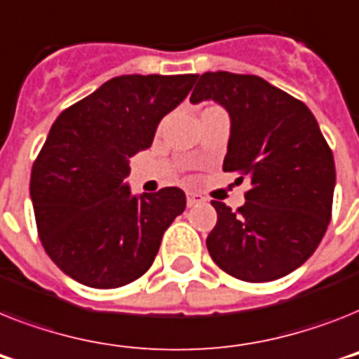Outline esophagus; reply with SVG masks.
I'll list each match as a JSON object with an SVG mask.
<instances>
[{
    "label": "esophagus",
    "instance_id": "obj_1",
    "mask_svg": "<svg viewBox=\"0 0 359 359\" xmlns=\"http://www.w3.org/2000/svg\"><path fill=\"white\" fill-rule=\"evenodd\" d=\"M186 203H188V206L191 208V206H197V205H201V203H205V197L199 194H188V197H186Z\"/></svg>",
    "mask_w": 359,
    "mask_h": 359
}]
</instances>
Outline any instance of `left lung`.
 Instances as JSON below:
<instances>
[{
  "label": "left lung",
  "instance_id": "8db88e82",
  "mask_svg": "<svg viewBox=\"0 0 359 359\" xmlns=\"http://www.w3.org/2000/svg\"><path fill=\"white\" fill-rule=\"evenodd\" d=\"M214 99L230 116L223 171L249 179L245 205L212 201V260L245 282H271L301 267L321 243L336 188L334 154L302 101L256 75L206 72L189 97Z\"/></svg>",
  "mask_w": 359,
  "mask_h": 359
}]
</instances>
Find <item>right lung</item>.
I'll list each match as a JSON object with an SVG mask.
<instances>
[{"label": "right lung", "mask_w": 359, "mask_h": 359, "mask_svg": "<svg viewBox=\"0 0 359 359\" xmlns=\"http://www.w3.org/2000/svg\"><path fill=\"white\" fill-rule=\"evenodd\" d=\"M197 75H121L64 110L31 171L36 229L49 258L97 290L130 284L154 262L165 229L186 208L180 188L136 197L130 156L151 147L160 119Z\"/></svg>", "instance_id": "add662e5"}]
</instances>
